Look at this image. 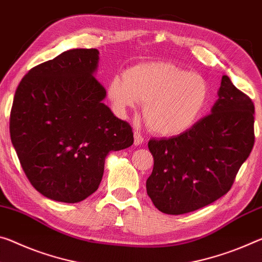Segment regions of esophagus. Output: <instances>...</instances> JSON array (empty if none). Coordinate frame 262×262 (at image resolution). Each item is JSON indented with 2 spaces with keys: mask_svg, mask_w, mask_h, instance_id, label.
Here are the masks:
<instances>
[{
  "mask_svg": "<svg viewBox=\"0 0 262 262\" xmlns=\"http://www.w3.org/2000/svg\"><path fill=\"white\" fill-rule=\"evenodd\" d=\"M143 142V136L138 130H134V144L135 146H140Z\"/></svg>",
  "mask_w": 262,
  "mask_h": 262,
  "instance_id": "esophagus-1",
  "label": "esophagus"
}]
</instances>
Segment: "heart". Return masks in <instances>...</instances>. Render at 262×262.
Wrapping results in <instances>:
<instances>
[{
    "label": "heart",
    "mask_w": 262,
    "mask_h": 262,
    "mask_svg": "<svg viewBox=\"0 0 262 262\" xmlns=\"http://www.w3.org/2000/svg\"><path fill=\"white\" fill-rule=\"evenodd\" d=\"M110 99L120 113L143 105L147 127L155 134H181L197 121L210 97L203 77L171 63L136 65L108 86Z\"/></svg>",
    "instance_id": "1"
}]
</instances>
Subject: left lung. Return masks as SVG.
I'll list each match as a JSON object with an SVG mask.
<instances>
[{
  "label": "left lung",
  "instance_id": "obj_1",
  "mask_svg": "<svg viewBox=\"0 0 262 262\" xmlns=\"http://www.w3.org/2000/svg\"><path fill=\"white\" fill-rule=\"evenodd\" d=\"M212 113L169 139H151L154 169L147 193L167 214L192 212L233 185L254 146V103L223 76Z\"/></svg>",
  "mask_w": 262,
  "mask_h": 262
}]
</instances>
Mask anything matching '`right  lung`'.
I'll use <instances>...</instances> for the list:
<instances>
[{
	"instance_id": "right-lung-1",
	"label": "right lung",
	"mask_w": 262,
	"mask_h": 262,
	"mask_svg": "<svg viewBox=\"0 0 262 262\" xmlns=\"http://www.w3.org/2000/svg\"><path fill=\"white\" fill-rule=\"evenodd\" d=\"M97 49H73L32 68L10 112V139L23 171L43 196L78 203L98 190L105 159L134 142L130 124L102 100Z\"/></svg>"
}]
</instances>
